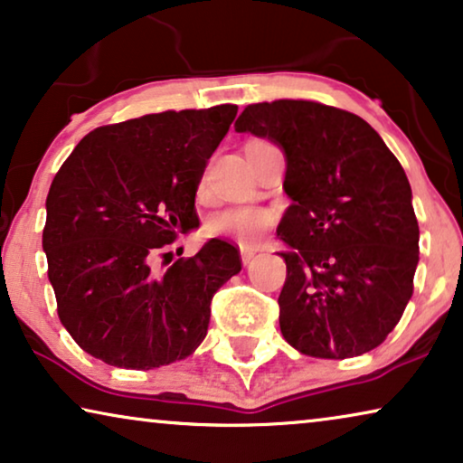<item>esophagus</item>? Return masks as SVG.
<instances>
[{
  "label": "esophagus",
  "mask_w": 463,
  "mask_h": 463,
  "mask_svg": "<svg viewBox=\"0 0 463 463\" xmlns=\"http://www.w3.org/2000/svg\"><path fill=\"white\" fill-rule=\"evenodd\" d=\"M257 252H259V249H255V246H240V257H242L244 265H249L252 259H255Z\"/></svg>",
  "instance_id": "esophagus-1"
}]
</instances>
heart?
I'll return each instance as SVG.
<instances>
[{"mask_svg": "<svg viewBox=\"0 0 463 463\" xmlns=\"http://www.w3.org/2000/svg\"><path fill=\"white\" fill-rule=\"evenodd\" d=\"M274 223V214L261 206H230L213 214L208 232L213 236L233 238L242 244H252Z\"/></svg>", "mask_w": 463, "mask_h": 463, "instance_id": "b5f03b06", "label": "heart"}]
</instances>
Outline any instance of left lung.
<instances>
[{"label": "left lung", "instance_id": "obj_1", "mask_svg": "<svg viewBox=\"0 0 463 463\" xmlns=\"http://www.w3.org/2000/svg\"><path fill=\"white\" fill-rule=\"evenodd\" d=\"M236 132L284 151L293 204L278 225L290 252L278 297L282 337L314 358L371 352L413 295L420 227L407 175L350 111L312 100L249 105Z\"/></svg>", "mask_w": 463, "mask_h": 463}]
</instances>
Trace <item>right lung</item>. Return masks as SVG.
Wrapping results in <instances>:
<instances>
[{"label":"right lung","instance_id":"add662e5","mask_svg":"<svg viewBox=\"0 0 463 463\" xmlns=\"http://www.w3.org/2000/svg\"><path fill=\"white\" fill-rule=\"evenodd\" d=\"M236 113L217 105L100 126L56 173L42 246L59 318L90 356L149 371L204 341L214 293L242 269L236 246L211 238L162 274L151 261L200 225L195 192Z\"/></svg>","mask_w":463,"mask_h":463}]
</instances>
